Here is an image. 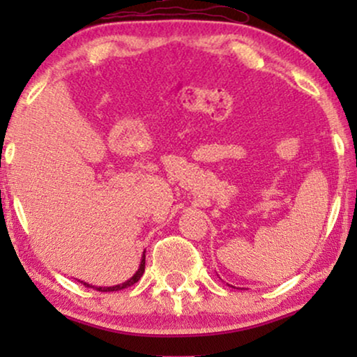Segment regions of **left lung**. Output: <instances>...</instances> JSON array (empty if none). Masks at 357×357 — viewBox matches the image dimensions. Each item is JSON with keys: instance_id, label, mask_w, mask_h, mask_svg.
<instances>
[{"instance_id": "obj_1", "label": "left lung", "mask_w": 357, "mask_h": 357, "mask_svg": "<svg viewBox=\"0 0 357 357\" xmlns=\"http://www.w3.org/2000/svg\"><path fill=\"white\" fill-rule=\"evenodd\" d=\"M232 287H234V286H232Z\"/></svg>"}]
</instances>
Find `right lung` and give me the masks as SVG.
I'll use <instances>...</instances> for the list:
<instances>
[{
	"instance_id": "add662e5",
	"label": "right lung",
	"mask_w": 357,
	"mask_h": 357,
	"mask_svg": "<svg viewBox=\"0 0 357 357\" xmlns=\"http://www.w3.org/2000/svg\"><path fill=\"white\" fill-rule=\"evenodd\" d=\"M146 253V252H144ZM143 253V257H141V263H139V268H138V271L135 273L133 276L130 278L128 281H125V282H121V284H116V286H110V287H100V286H92V284H87V282H82V284H84L86 287H94L96 291H100V292H110V291H120V289H125V287H128V286H133L135 282H138L139 281V278L143 276V273H144V263H146V255Z\"/></svg>"
}]
</instances>
